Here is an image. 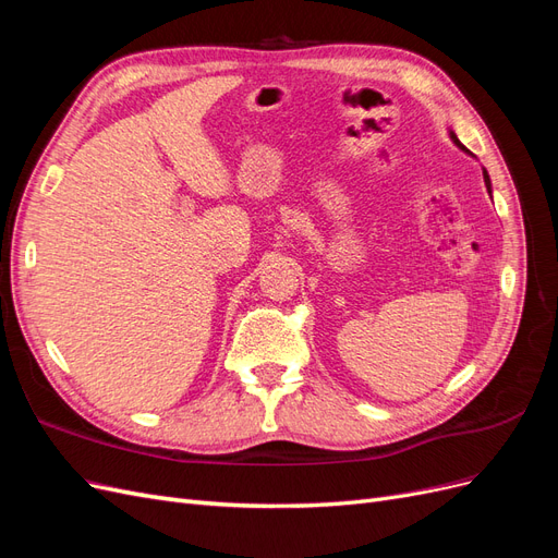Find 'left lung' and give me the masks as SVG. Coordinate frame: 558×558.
I'll use <instances>...</instances> for the list:
<instances>
[{"mask_svg":"<svg viewBox=\"0 0 558 558\" xmlns=\"http://www.w3.org/2000/svg\"><path fill=\"white\" fill-rule=\"evenodd\" d=\"M451 140H453V144H456V146H459V148H463V150H465V146H463V144L459 142V137H456V134H453V132H451ZM484 183H486V191H488V193H492V179H488L486 170H484Z\"/></svg>","mask_w":558,"mask_h":558,"instance_id":"1","label":"left lung"}]
</instances>
